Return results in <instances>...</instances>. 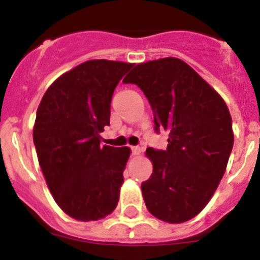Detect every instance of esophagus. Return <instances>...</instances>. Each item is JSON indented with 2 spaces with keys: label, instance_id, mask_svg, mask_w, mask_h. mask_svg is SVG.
<instances>
[{
  "label": "esophagus",
  "instance_id": "esophagus-1",
  "mask_svg": "<svg viewBox=\"0 0 260 260\" xmlns=\"http://www.w3.org/2000/svg\"><path fill=\"white\" fill-rule=\"evenodd\" d=\"M142 151H143V148H142V147H139V146H134V147H132V152H133V155H141Z\"/></svg>",
  "mask_w": 260,
  "mask_h": 260
}]
</instances>
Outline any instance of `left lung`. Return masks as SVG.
Segmentation results:
<instances>
[{"mask_svg": "<svg viewBox=\"0 0 260 260\" xmlns=\"http://www.w3.org/2000/svg\"><path fill=\"white\" fill-rule=\"evenodd\" d=\"M148 99L155 128L169 133L165 151L148 147L153 173L142 183L144 203L158 220L180 224L208 204L233 148L232 117L224 99L176 57L138 63L125 77Z\"/></svg>", "mask_w": 260, "mask_h": 260, "instance_id": "obj_1", "label": "left lung"}]
</instances>
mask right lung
I'll use <instances>...</instances> for the list:
<instances>
[{"label": "right lung", "instance_id": "1", "mask_svg": "<svg viewBox=\"0 0 260 260\" xmlns=\"http://www.w3.org/2000/svg\"><path fill=\"white\" fill-rule=\"evenodd\" d=\"M133 63L89 59L57 78L36 113L34 143L53 198L79 221L104 219L117 207L132 150L102 146L114 88Z\"/></svg>", "mask_w": 260, "mask_h": 260}]
</instances>
